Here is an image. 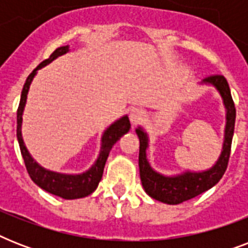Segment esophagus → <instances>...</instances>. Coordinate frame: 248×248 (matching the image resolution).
Listing matches in <instances>:
<instances>
[{
  "label": "esophagus",
  "mask_w": 248,
  "mask_h": 248,
  "mask_svg": "<svg viewBox=\"0 0 248 248\" xmlns=\"http://www.w3.org/2000/svg\"><path fill=\"white\" fill-rule=\"evenodd\" d=\"M144 117H145V112H144L143 109L134 108L130 112V120H131L132 124H138V122L143 120Z\"/></svg>",
  "instance_id": "esophagus-1"
}]
</instances>
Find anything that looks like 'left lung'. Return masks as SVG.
Returning <instances> with one entry per match:
<instances>
[{"label":"left lung","instance_id":"obj_1","mask_svg":"<svg viewBox=\"0 0 248 248\" xmlns=\"http://www.w3.org/2000/svg\"><path fill=\"white\" fill-rule=\"evenodd\" d=\"M203 83L212 85L220 93L223 97V103L227 109V124H225V135H224L223 152L219 159L211 169L202 172H183L176 176H163L161 173L152 169L147 159L148 135L141 127L136 128V134L140 140L139 149V169L140 179L143 188L148 196L167 204H179L185 201L192 200L200 196L201 193L206 192L214 185L217 184L223 177L228 167L229 157H231L232 139L234 134L235 124V107L232 99L231 89L228 81L221 75L210 76L202 81Z\"/></svg>","mask_w":248,"mask_h":248}]
</instances>
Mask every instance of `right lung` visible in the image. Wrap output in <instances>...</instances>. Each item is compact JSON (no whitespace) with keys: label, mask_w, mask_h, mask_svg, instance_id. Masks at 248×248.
I'll use <instances>...</instances> for the list:
<instances>
[{"label":"right lung","mask_w":248,"mask_h":248,"mask_svg":"<svg viewBox=\"0 0 248 248\" xmlns=\"http://www.w3.org/2000/svg\"><path fill=\"white\" fill-rule=\"evenodd\" d=\"M69 51V46H62L58 47L55 51L52 52L50 58L44 60L34 71L28 76V78L25 81L23 91H21L20 103H19V108L16 113V136L17 141H19V147H20L21 155L24 159L25 167L28 171L29 176L34 183H36L41 189H44L46 192L51 193L54 196L62 197L64 200H76V198H83V197L89 196L97 188V185L100 183L101 176H103V171H104V166L108 158L109 152L112 149L114 144L120 140L121 136H124L126 132H128L131 124L127 116H124L114 124H112L103 134L101 138V148L99 157H97L96 162L93 163V167L87 170L86 172L79 173V175H65V173H59L46 170L41 167L38 163L32 158V155H29L27 148L24 145L23 138H21V121H23V110H24L25 101H27V95H28L29 86L32 83L37 71L41 69L48 63H51L52 60L56 59L58 56L64 55L65 52Z\"/></svg>","instance_id":"obj_1"}]
</instances>
